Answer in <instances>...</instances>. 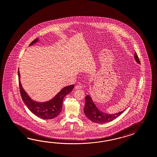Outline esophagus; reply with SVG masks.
I'll list each match as a JSON object with an SVG mask.
<instances>
[{
	"label": "esophagus",
	"mask_w": 157,
	"mask_h": 157,
	"mask_svg": "<svg viewBox=\"0 0 157 157\" xmlns=\"http://www.w3.org/2000/svg\"><path fill=\"white\" fill-rule=\"evenodd\" d=\"M82 86L80 85H77L75 86V89H82Z\"/></svg>",
	"instance_id": "obj_1"
}]
</instances>
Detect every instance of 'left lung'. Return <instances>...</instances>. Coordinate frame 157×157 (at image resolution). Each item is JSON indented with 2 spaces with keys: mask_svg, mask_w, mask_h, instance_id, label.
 <instances>
[{
  "mask_svg": "<svg viewBox=\"0 0 157 157\" xmlns=\"http://www.w3.org/2000/svg\"><path fill=\"white\" fill-rule=\"evenodd\" d=\"M134 58L138 63H140V61L138 57L136 52L134 53ZM86 103L84 108V114L93 122L98 124H103L105 122H110L114 119L119 117L124 111H121L115 114H107L99 110L94 103L91 98L89 95L86 97Z\"/></svg>",
  "mask_w": 157,
  "mask_h": 157,
  "instance_id": "left-lung-1",
  "label": "left lung"
}]
</instances>
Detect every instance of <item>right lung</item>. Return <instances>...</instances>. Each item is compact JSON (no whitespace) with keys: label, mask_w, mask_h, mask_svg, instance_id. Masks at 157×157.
I'll list each match as a JSON object with an SVG mask.
<instances>
[{"label":"right lung","mask_w":157,"mask_h":157,"mask_svg":"<svg viewBox=\"0 0 157 157\" xmlns=\"http://www.w3.org/2000/svg\"><path fill=\"white\" fill-rule=\"evenodd\" d=\"M38 38H36L29 45L33 44L38 41ZM19 85L20 92L21 98L28 109L36 116L42 119H52L59 115L62 111L63 100L66 96L71 92L74 85H70L65 87L60 92L50 101L44 103H38L31 99L26 92L24 90L20 81L19 70H18Z\"/></svg>","instance_id":"add662e5"}]
</instances>
